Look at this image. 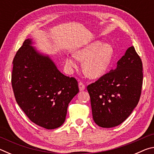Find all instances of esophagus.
Masks as SVG:
<instances>
[{"mask_svg":"<svg viewBox=\"0 0 154 154\" xmlns=\"http://www.w3.org/2000/svg\"><path fill=\"white\" fill-rule=\"evenodd\" d=\"M79 90L80 91H83V90H85V85L83 84V83L79 82Z\"/></svg>","mask_w":154,"mask_h":154,"instance_id":"obj_1","label":"esophagus"}]
</instances>
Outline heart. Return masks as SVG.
<instances>
[{"label": "heart", "mask_w": 154, "mask_h": 154, "mask_svg": "<svg viewBox=\"0 0 154 154\" xmlns=\"http://www.w3.org/2000/svg\"><path fill=\"white\" fill-rule=\"evenodd\" d=\"M113 55V48L109 44L96 41L74 52V57L78 60L83 61V71L90 78L102 76L108 69ZM68 68L77 67L75 58L69 56L66 58Z\"/></svg>", "instance_id": "heart-1"}]
</instances>
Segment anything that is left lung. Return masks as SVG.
Here are the masks:
<instances>
[{
  "label": "left lung",
  "mask_w": 154,
  "mask_h": 154,
  "mask_svg": "<svg viewBox=\"0 0 154 154\" xmlns=\"http://www.w3.org/2000/svg\"><path fill=\"white\" fill-rule=\"evenodd\" d=\"M143 64L134 46L127 49L116 69L87 86L94 121L103 128H113L128 118L141 94Z\"/></svg>",
  "instance_id": "8db88e82"
}]
</instances>
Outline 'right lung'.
Wrapping results in <instances>:
<instances>
[{"label": "right lung", "instance_id": "right-lung-1", "mask_svg": "<svg viewBox=\"0 0 154 154\" xmlns=\"http://www.w3.org/2000/svg\"><path fill=\"white\" fill-rule=\"evenodd\" d=\"M31 44L26 39L13 61L14 96L30 121L55 129L65 121L69 104L79 91L78 82L61 73L48 56L37 53Z\"/></svg>", "mask_w": 154, "mask_h": 154}]
</instances>
